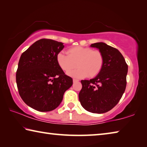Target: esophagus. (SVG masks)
I'll return each mask as SVG.
<instances>
[{
	"instance_id": "1",
	"label": "esophagus",
	"mask_w": 147,
	"mask_h": 147,
	"mask_svg": "<svg viewBox=\"0 0 147 147\" xmlns=\"http://www.w3.org/2000/svg\"><path fill=\"white\" fill-rule=\"evenodd\" d=\"M73 80V82H74H74H78V81H79L78 80L75 79V78H74V79Z\"/></svg>"
}]
</instances>
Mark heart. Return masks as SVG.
Returning <instances> with one entry per match:
<instances>
[{
  "label": "heart",
  "instance_id": "b5f03b06",
  "mask_svg": "<svg viewBox=\"0 0 147 147\" xmlns=\"http://www.w3.org/2000/svg\"><path fill=\"white\" fill-rule=\"evenodd\" d=\"M67 54L59 53L56 56L58 65L62 70L68 72L76 65L78 68L69 72V76L75 78L94 77L100 73L104 63V58L100 51L89 47L76 46L67 50Z\"/></svg>",
  "mask_w": 147,
  "mask_h": 147
}]
</instances>
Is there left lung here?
<instances>
[{"label":"left lung","instance_id":"left-lung-1","mask_svg":"<svg viewBox=\"0 0 147 147\" xmlns=\"http://www.w3.org/2000/svg\"><path fill=\"white\" fill-rule=\"evenodd\" d=\"M102 54L104 63L97 75L82 80L79 100L86 110L94 113L108 112L114 108L125 91L128 65L117 49L99 42L91 44Z\"/></svg>","mask_w":147,"mask_h":147}]
</instances>
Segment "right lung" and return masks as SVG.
<instances>
[{
    "mask_svg": "<svg viewBox=\"0 0 147 147\" xmlns=\"http://www.w3.org/2000/svg\"><path fill=\"white\" fill-rule=\"evenodd\" d=\"M63 43L41 39L21 54L16 73L19 93L28 106L39 111H50L58 107L63 94L73 85L56 61Z\"/></svg>",
    "mask_w": 147,
    "mask_h": 147,
    "instance_id": "right-lung-1",
    "label": "right lung"
}]
</instances>
